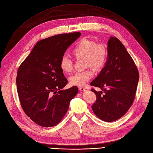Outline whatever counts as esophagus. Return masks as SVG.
<instances>
[{
  "mask_svg": "<svg viewBox=\"0 0 153 153\" xmlns=\"http://www.w3.org/2000/svg\"><path fill=\"white\" fill-rule=\"evenodd\" d=\"M79 89L81 91H85V89L84 88H83V87H79Z\"/></svg>",
  "mask_w": 153,
  "mask_h": 153,
  "instance_id": "1",
  "label": "esophagus"
}]
</instances>
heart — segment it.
<instances>
[{"label":"heart","instance_id":"b5f03b06","mask_svg":"<svg viewBox=\"0 0 153 153\" xmlns=\"http://www.w3.org/2000/svg\"><path fill=\"white\" fill-rule=\"evenodd\" d=\"M72 55L75 59H83L84 71L76 73L69 78L71 84L84 86L94 76L96 71L101 70L108 58L107 46L102 42H96L93 40L83 38L72 49ZM59 68L65 74H69L73 70V64L66 56H63L59 62Z\"/></svg>","mask_w":153,"mask_h":153}]
</instances>
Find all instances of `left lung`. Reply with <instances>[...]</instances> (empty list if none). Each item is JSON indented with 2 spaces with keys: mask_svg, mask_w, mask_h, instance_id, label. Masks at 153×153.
Here are the masks:
<instances>
[{
  "mask_svg": "<svg viewBox=\"0 0 153 153\" xmlns=\"http://www.w3.org/2000/svg\"><path fill=\"white\" fill-rule=\"evenodd\" d=\"M107 48L108 61L90 84L102 90L91 89L97 97L92 109L101 120L112 122L123 117L130 108L139 76L133 59L117 38L111 37Z\"/></svg>",
  "mask_w": 153,
  "mask_h": 153,
  "instance_id": "obj_1",
  "label": "left lung"
}]
</instances>
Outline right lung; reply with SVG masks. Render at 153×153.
<instances>
[{"label":"right lung","mask_w":153,"mask_h":153,"mask_svg":"<svg viewBox=\"0 0 153 153\" xmlns=\"http://www.w3.org/2000/svg\"><path fill=\"white\" fill-rule=\"evenodd\" d=\"M80 32L56 35L39 41L19 66L16 84L22 108L32 121L42 127L58 124L67 112L76 86L62 89L67 79L59 62Z\"/></svg>","instance_id":"1"}]
</instances>
